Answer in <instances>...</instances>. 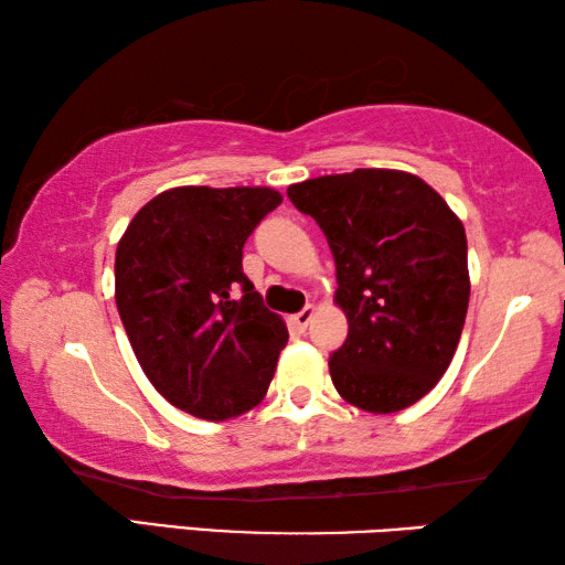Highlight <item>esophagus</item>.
Segmentation results:
<instances>
[{"mask_svg":"<svg viewBox=\"0 0 565 565\" xmlns=\"http://www.w3.org/2000/svg\"><path fill=\"white\" fill-rule=\"evenodd\" d=\"M313 313H317V309H313V306H306V309H301L299 313H294V317L289 319L291 327L296 331H303L306 327H309V321L313 319Z\"/></svg>","mask_w":565,"mask_h":565,"instance_id":"34e87169","label":"esophagus"}]
</instances>
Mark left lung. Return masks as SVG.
Returning a JSON list of instances; mask_svg holds the SVG:
<instances>
[{
    "mask_svg": "<svg viewBox=\"0 0 565 565\" xmlns=\"http://www.w3.org/2000/svg\"><path fill=\"white\" fill-rule=\"evenodd\" d=\"M337 262L349 337L329 371L341 398L394 414L431 391L461 339L471 281L461 218L424 179L396 169L306 179L286 189Z\"/></svg>",
    "mask_w": 565,
    "mask_h": 565,
    "instance_id": "obj_1",
    "label": "left lung"
}]
</instances>
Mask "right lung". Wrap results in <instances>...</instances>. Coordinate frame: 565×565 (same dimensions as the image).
Returning <instances> with one entry per match:
<instances>
[{
    "label": "right lung",
    "mask_w": 565,
    "mask_h": 565,
    "mask_svg": "<svg viewBox=\"0 0 565 565\" xmlns=\"http://www.w3.org/2000/svg\"><path fill=\"white\" fill-rule=\"evenodd\" d=\"M281 204L266 186H177L131 218L114 299L139 366L171 406L234 418L266 396L289 341L242 269L244 244Z\"/></svg>",
    "instance_id": "right-lung-1"
}]
</instances>
